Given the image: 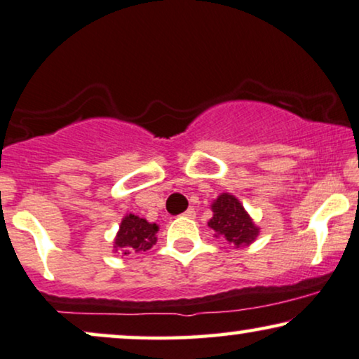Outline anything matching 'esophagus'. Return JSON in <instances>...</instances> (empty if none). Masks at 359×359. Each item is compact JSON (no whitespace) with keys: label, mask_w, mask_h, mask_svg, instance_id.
<instances>
[{"label":"esophagus","mask_w":359,"mask_h":359,"mask_svg":"<svg viewBox=\"0 0 359 359\" xmlns=\"http://www.w3.org/2000/svg\"><path fill=\"white\" fill-rule=\"evenodd\" d=\"M182 217H185V218H194V217H195V210H194V208H189L187 212L182 213Z\"/></svg>","instance_id":"34e87169"}]
</instances>
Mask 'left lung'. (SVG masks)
<instances>
[{
  "label": "left lung",
  "mask_w": 359,
  "mask_h": 359,
  "mask_svg": "<svg viewBox=\"0 0 359 359\" xmlns=\"http://www.w3.org/2000/svg\"><path fill=\"white\" fill-rule=\"evenodd\" d=\"M213 217L208 226L215 231V236L223 238L235 248L250 246L259 235V226L252 222L250 213L235 195L223 192L210 205Z\"/></svg>",
  "instance_id": "obj_1"
}]
</instances>
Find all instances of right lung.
Returning <instances> with one entry per match:
<instances>
[{
  "mask_svg": "<svg viewBox=\"0 0 359 359\" xmlns=\"http://www.w3.org/2000/svg\"><path fill=\"white\" fill-rule=\"evenodd\" d=\"M157 231H159V224L149 223L146 218L137 217L135 213L124 215L114 236L113 251L126 256L131 252L151 250L157 241Z\"/></svg>",
  "mask_w": 359,
  "mask_h": 359,
  "instance_id": "right-lung-1",
  "label": "right lung"
}]
</instances>
